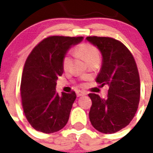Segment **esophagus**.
<instances>
[{
    "label": "esophagus",
    "instance_id": "34e87169",
    "mask_svg": "<svg viewBox=\"0 0 153 153\" xmlns=\"http://www.w3.org/2000/svg\"><path fill=\"white\" fill-rule=\"evenodd\" d=\"M76 94H77V96H78V97H80V96L86 95V92H84V91H76Z\"/></svg>",
    "mask_w": 153,
    "mask_h": 153
}]
</instances>
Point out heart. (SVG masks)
<instances>
[{
  "mask_svg": "<svg viewBox=\"0 0 153 153\" xmlns=\"http://www.w3.org/2000/svg\"><path fill=\"white\" fill-rule=\"evenodd\" d=\"M76 53H78L79 55H81L83 58L84 60L86 62H90L91 60L99 59V51L98 48L93 44H89V43H83L80 44L75 50ZM71 62V58L69 55H66L62 59V67L65 71L69 69L70 65Z\"/></svg>",
  "mask_w": 153,
  "mask_h": 153,
  "instance_id": "1",
  "label": "heart"
}]
</instances>
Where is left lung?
Here are the masks:
<instances>
[{
	"label": "left lung",
	"instance_id": "obj_1",
	"mask_svg": "<svg viewBox=\"0 0 153 153\" xmlns=\"http://www.w3.org/2000/svg\"><path fill=\"white\" fill-rule=\"evenodd\" d=\"M86 40L100 51L102 68L96 78L100 86H109L106 99L89 94V113L93 127L103 133H114L127 126L135 116L140 85L133 55L121 42L110 37L88 36Z\"/></svg>",
	"mask_w": 153,
	"mask_h": 153
}]
</instances>
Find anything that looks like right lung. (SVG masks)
I'll return each instance as SVG.
<instances>
[{
    "label": "right lung",
    "mask_w": 153,
    "mask_h": 153,
    "mask_svg": "<svg viewBox=\"0 0 153 153\" xmlns=\"http://www.w3.org/2000/svg\"><path fill=\"white\" fill-rule=\"evenodd\" d=\"M83 37L53 36L43 39L30 53L23 70L20 94L24 113L36 130L52 133L67 125L75 92L56 93V82L63 73L62 59Z\"/></svg>",
    "instance_id": "add662e5"
}]
</instances>
